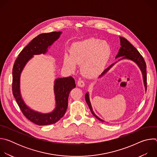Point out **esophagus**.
<instances>
[{"instance_id":"1","label":"esophagus","mask_w":157,"mask_h":157,"mask_svg":"<svg viewBox=\"0 0 157 157\" xmlns=\"http://www.w3.org/2000/svg\"><path fill=\"white\" fill-rule=\"evenodd\" d=\"M77 84H78V86H79L81 87H83L85 86V83H84V82L82 80H79L78 81Z\"/></svg>"}]
</instances>
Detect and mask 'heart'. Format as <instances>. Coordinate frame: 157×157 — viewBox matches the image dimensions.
I'll list each match as a JSON object with an SVG mask.
<instances>
[{"label": "heart", "instance_id": "heart-1", "mask_svg": "<svg viewBox=\"0 0 157 157\" xmlns=\"http://www.w3.org/2000/svg\"><path fill=\"white\" fill-rule=\"evenodd\" d=\"M110 54L111 47L108 42L89 38L72 44L70 54L64 55L63 65L73 72L77 64H81L82 73L87 77L93 78L104 70Z\"/></svg>", "mask_w": 157, "mask_h": 157}]
</instances>
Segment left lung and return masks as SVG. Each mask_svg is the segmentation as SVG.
Returning <instances> with one entry per match:
<instances>
[{"mask_svg": "<svg viewBox=\"0 0 157 157\" xmlns=\"http://www.w3.org/2000/svg\"><path fill=\"white\" fill-rule=\"evenodd\" d=\"M120 38V42H121V47L119 50L118 53L117 54L116 56V59L120 58L122 57V58H119V59L115 62L114 63L112 64L111 65H110L107 68H106L102 73L101 75H99V76L98 77V78H101L102 76H104L109 70L110 69H111L112 67H113L116 63H117L118 61L123 60V59H128V60H130L132 61L133 62L135 63L138 66L139 69L141 71L142 75V78H143V81H144V87L145 89V91H147V73H146V63L144 59V58L142 57V56L140 54V53L139 52V51L134 47L132 44L125 38L122 37V36H119ZM85 99L89 107V109H90L92 114L98 120H99L101 122H105L104 121H103L102 119H101V118H99L95 113L93 111L91 104V101H90V99H89V92H87L85 94Z\"/></svg>", "mask_w": 157, "mask_h": 157, "instance_id": "left-lung-1", "label": "left lung"}]
</instances>
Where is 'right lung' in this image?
<instances>
[{"instance_id":"right-lung-1","label":"right lung","mask_w":157,"mask_h":157,"mask_svg":"<svg viewBox=\"0 0 157 157\" xmlns=\"http://www.w3.org/2000/svg\"><path fill=\"white\" fill-rule=\"evenodd\" d=\"M62 32L42 33L33 38L19 53L12 70V92L16 101L24 116L31 122L38 125H47L56 123L64 115L68 107L70 91L76 87L75 81L71 77L58 78L54 81L55 107L48 113H42L32 109L22 98L20 91V76L27 63L34 55L46 54L52 44L61 36Z\"/></svg>"}]
</instances>
